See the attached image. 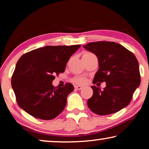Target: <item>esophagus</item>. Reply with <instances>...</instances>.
<instances>
[{
  "mask_svg": "<svg viewBox=\"0 0 149 149\" xmlns=\"http://www.w3.org/2000/svg\"><path fill=\"white\" fill-rule=\"evenodd\" d=\"M75 89H78V90H81V89H83V87L81 86V85H76L75 86Z\"/></svg>",
  "mask_w": 149,
  "mask_h": 149,
  "instance_id": "obj_1",
  "label": "esophagus"
}]
</instances>
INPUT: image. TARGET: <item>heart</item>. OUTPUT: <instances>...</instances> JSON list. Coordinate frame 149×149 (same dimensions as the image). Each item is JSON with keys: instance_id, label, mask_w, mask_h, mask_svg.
Listing matches in <instances>:
<instances>
[{"instance_id": "heart-1", "label": "heart", "mask_w": 149, "mask_h": 149, "mask_svg": "<svg viewBox=\"0 0 149 149\" xmlns=\"http://www.w3.org/2000/svg\"><path fill=\"white\" fill-rule=\"evenodd\" d=\"M76 81H77V82H78V83H81L84 82L85 80L83 79H82V78H78V79H76Z\"/></svg>"}]
</instances>
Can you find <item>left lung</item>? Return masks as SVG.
I'll return each instance as SVG.
<instances>
[{
    "mask_svg": "<svg viewBox=\"0 0 149 149\" xmlns=\"http://www.w3.org/2000/svg\"><path fill=\"white\" fill-rule=\"evenodd\" d=\"M83 47L98 60L99 68L93 83L106 82L103 90L91 86L93 93L87 100L89 109L97 115H107L127 107L140 84L139 64L136 56L115 42H93Z\"/></svg>",
    "mask_w": 149,
    "mask_h": 149,
    "instance_id": "obj_1",
    "label": "left lung"
}]
</instances>
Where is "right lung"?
<instances>
[{
    "instance_id": "right-lung-1",
    "label": "right lung",
    "mask_w": 149,
    "mask_h": 149,
    "mask_svg": "<svg viewBox=\"0 0 149 149\" xmlns=\"http://www.w3.org/2000/svg\"><path fill=\"white\" fill-rule=\"evenodd\" d=\"M80 47L45 46L26 53L19 59L11 86L22 109L42 120L53 119L62 113L74 87L66 83L65 87H55L54 74L64 72L70 56Z\"/></svg>"
}]
</instances>
